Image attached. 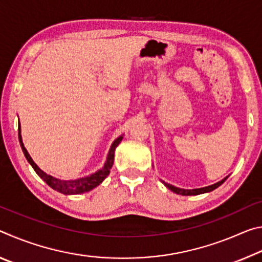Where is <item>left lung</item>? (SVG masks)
<instances>
[{
  "label": "left lung",
  "mask_w": 262,
  "mask_h": 262,
  "mask_svg": "<svg viewBox=\"0 0 262 262\" xmlns=\"http://www.w3.org/2000/svg\"><path fill=\"white\" fill-rule=\"evenodd\" d=\"M227 179H228V177H225L224 179H222L221 181H219V183H216L214 185L207 186V187H202V188H195V189H184V188L174 187V186L167 184V183H165V181H163V184L165 185L168 189H171L172 192H174L177 194H180V195H199V194L211 192V190H214L215 188H217V187H219V186H221L222 184H223Z\"/></svg>",
  "instance_id": "1"
}]
</instances>
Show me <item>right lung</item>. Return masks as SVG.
<instances>
[{"label":"right lung","mask_w":262,"mask_h":262,"mask_svg":"<svg viewBox=\"0 0 262 262\" xmlns=\"http://www.w3.org/2000/svg\"><path fill=\"white\" fill-rule=\"evenodd\" d=\"M18 139H19L21 150H23L26 159H28V162L31 164V166L33 167V170L37 172V174L40 177V178L45 181L48 186H51L53 189H55L62 194L70 195V194H81V193L89 192V190L94 189L95 187H97V186L103 183L106 177L110 174V170L113 166L115 148H117L119 143L122 141V135L119 136L118 139L113 142L112 145H111V149L107 155V159H106V162L104 164V167H101L100 170L95 172V173H92L88 177H84V178L76 179V180H61V179L54 178V177L47 174L42 170H40L37 164L33 162V159L31 158L28 150H26L24 147L23 141H21V135H20V125H18Z\"/></svg>","instance_id":"obj_1"}]
</instances>
